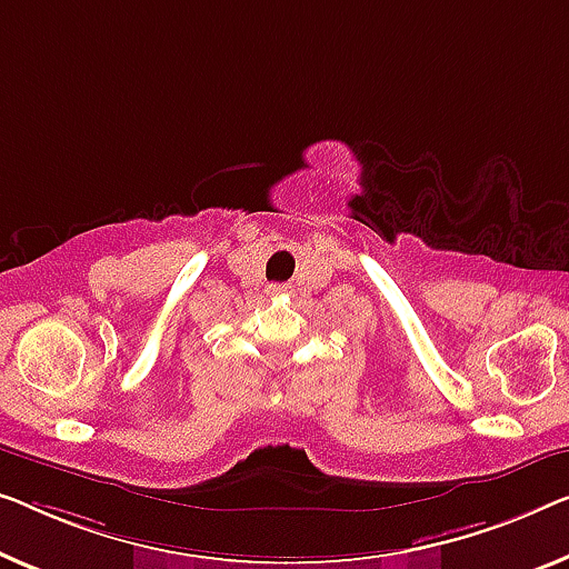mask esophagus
Here are the masks:
<instances>
[{
    "label": "esophagus",
    "mask_w": 569,
    "mask_h": 569,
    "mask_svg": "<svg viewBox=\"0 0 569 569\" xmlns=\"http://www.w3.org/2000/svg\"><path fill=\"white\" fill-rule=\"evenodd\" d=\"M268 291H270V293H283V291H286V286H270Z\"/></svg>",
    "instance_id": "obj_1"
}]
</instances>
